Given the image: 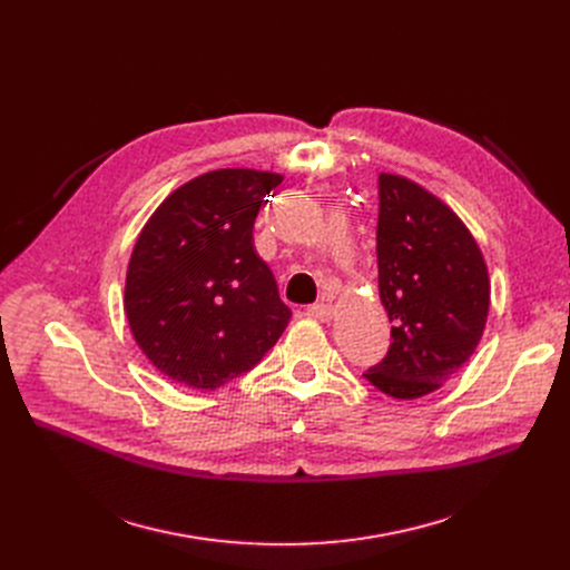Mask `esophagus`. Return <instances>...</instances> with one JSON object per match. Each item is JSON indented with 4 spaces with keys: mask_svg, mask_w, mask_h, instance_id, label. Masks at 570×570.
I'll return each instance as SVG.
<instances>
[{
    "mask_svg": "<svg viewBox=\"0 0 570 570\" xmlns=\"http://www.w3.org/2000/svg\"><path fill=\"white\" fill-rule=\"evenodd\" d=\"M307 314L309 316H314V318H318V321H331V316H333V305L331 303H314V305H309L307 307Z\"/></svg>",
    "mask_w": 570,
    "mask_h": 570,
    "instance_id": "esophagus-1",
    "label": "esophagus"
}]
</instances>
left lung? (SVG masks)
<instances>
[{
	"label": "left lung",
	"instance_id": "left-lung-1",
	"mask_svg": "<svg viewBox=\"0 0 570 570\" xmlns=\"http://www.w3.org/2000/svg\"><path fill=\"white\" fill-rule=\"evenodd\" d=\"M379 293L391 346L363 376L395 400L434 393L473 355L490 307L488 267L451 207L400 175H379Z\"/></svg>",
	"mask_w": 570,
	"mask_h": 570
}]
</instances>
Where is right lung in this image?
I'll return each mask as SVG.
<instances>
[{"label": "right lung", "instance_id": "add662e5", "mask_svg": "<svg viewBox=\"0 0 570 570\" xmlns=\"http://www.w3.org/2000/svg\"><path fill=\"white\" fill-rule=\"evenodd\" d=\"M282 175L224 168L175 189L140 230L127 269L131 333L161 374L215 391L256 367L291 309L254 249V222Z\"/></svg>", "mask_w": 570, "mask_h": 570}]
</instances>
